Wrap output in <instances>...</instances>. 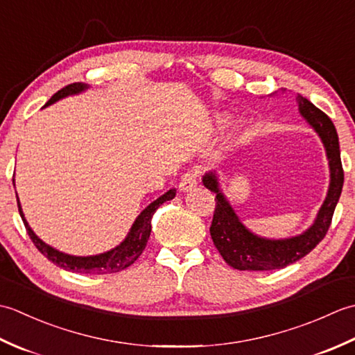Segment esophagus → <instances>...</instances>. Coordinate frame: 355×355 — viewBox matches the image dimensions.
<instances>
[{
	"label": "esophagus",
	"instance_id": "34e87169",
	"mask_svg": "<svg viewBox=\"0 0 355 355\" xmlns=\"http://www.w3.org/2000/svg\"><path fill=\"white\" fill-rule=\"evenodd\" d=\"M197 184H198L197 172H186L182 177V180H180L178 187L182 192H189L193 189V187H197Z\"/></svg>",
	"mask_w": 355,
	"mask_h": 355
}]
</instances>
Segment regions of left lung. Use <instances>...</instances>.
<instances>
[{
  "label": "left lung",
  "instance_id": "obj_1",
  "mask_svg": "<svg viewBox=\"0 0 355 355\" xmlns=\"http://www.w3.org/2000/svg\"><path fill=\"white\" fill-rule=\"evenodd\" d=\"M296 101L300 116L319 135L322 145L325 148L329 166V186L325 201L320 206L314 223L305 232L284 239H270L256 235L241 223L235 209L232 207L227 197L221 191L218 173L210 171L202 175V184L210 192L216 193V207L212 225H210V236H212L214 244L221 253L223 259L236 270H276L302 259L325 238L331 220H333L334 209L340 198L343 168L336 126L325 112L315 108L305 97L297 96Z\"/></svg>",
  "mask_w": 355,
  "mask_h": 355
}]
</instances>
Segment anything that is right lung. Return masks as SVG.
Returning <instances> with one entry per match:
<instances>
[{"mask_svg":"<svg viewBox=\"0 0 355 355\" xmlns=\"http://www.w3.org/2000/svg\"><path fill=\"white\" fill-rule=\"evenodd\" d=\"M88 88H89V85L82 84V82H76V84L67 85L65 88L59 89L56 94H53L51 99L44 105V108L49 107V105H51V103L64 99V97L84 93ZM175 193H177V189H169L168 192L163 193L162 197H158L155 201L150 202L149 206L143 209L140 215L135 218V221L132 223L130 232H128V235L119 245L111 248V250H108V252H103L99 254H92V256L69 254V253L56 250L55 247H51L49 244H45L44 241L37 236L36 233L32 230V227L28 225L26 216H24V212H22L19 198H18V210H19V215L22 218V223H24V225H26V230L28 233L30 239L33 241V244L36 245L37 250H40L49 261L56 263L58 267H61L64 270L73 271V273L107 275V273H117V271L130 267L131 263L137 261L139 256L143 253V250H145L146 243L149 239L150 229H153L150 221H153L155 210L160 207L164 201H169L175 197Z\"/></svg>","mask_w":355,"mask_h":355,"instance_id":"add662e5","label":"right lung"}]
</instances>
